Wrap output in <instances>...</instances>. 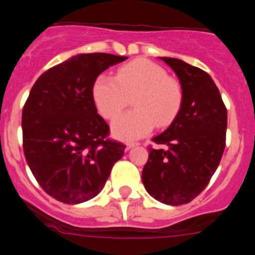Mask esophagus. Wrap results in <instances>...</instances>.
Returning <instances> with one entry per match:
<instances>
[{
    "label": "esophagus",
    "instance_id": "34e87169",
    "mask_svg": "<svg viewBox=\"0 0 255 255\" xmlns=\"http://www.w3.org/2000/svg\"><path fill=\"white\" fill-rule=\"evenodd\" d=\"M138 145H140V142H133V141H130V142L127 143V147L132 148V147H135V146H138Z\"/></svg>",
    "mask_w": 255,
    "mask_h": 255
}]
</instances>
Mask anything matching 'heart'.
<instances>
[{"instance_id":"b5f03b06","label":"heart","mask_w":255,"mask_h":255,"mask_svg":"<svg viewBox=\"0 0 255 255\" xmlns=\"http://www.w3.org/2000/svg\"><path fill=\"white\" fill-rule=\"evenodd\" d=\"M92 95L103 118L113 120L132 97L133 110L113 123V132L123 140L147 135L153 127L166 128L175 120L183 103L180 82L168 77L165 68L148 59H135L118 69L115 77L100 74Z\"/></svg>"}]
</instances>
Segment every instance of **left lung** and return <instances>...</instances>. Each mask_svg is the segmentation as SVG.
Returning a JSON list of instances; mask_svg holds the SVG:
<instances>
[{
  "instance_id": "8db88e82",
  "label": "left lung",
  "mask_w": 255,
  "mask_h": 255,
  "mask_svg": "<svg viewBox=\"0 0 255 255\" xmlns=\"http://www.w3.org/2000/svg\"><path fill=\"white\" fill-rule=\"evenodd\" d=\"M161 59L172 68L183 90L180 113L167 130L152 138L142 170L146 191L170 206L191 202L210 183L226 147L227 108L212 78L176 58Z\"/></svg>"
}]
</instances>
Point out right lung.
<instances>
[{
	"instance_id": "1",
	"label": "right lung",
	"mask_w": 255,
	"mask_h": 255,
	"mask_svg": "<svg viewBox=\"0 0 255 255\" xmlns=\"http://www.w3.org/2000/svg\"><path fill=\"white\" fill-rule=\"evenodd\" d=\"M128 57L88 53L44 72L22 112L26 161L39 186L57 201L77 205L100 193L125 145L109 138L98 114L94 80Z\"/></svg>"
}]
</instances>
